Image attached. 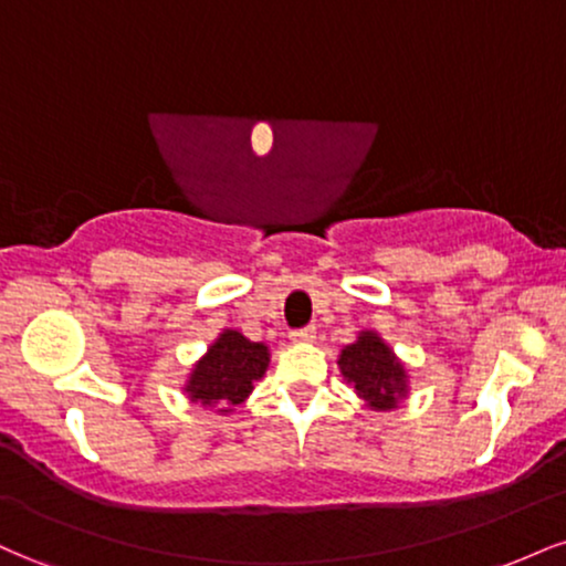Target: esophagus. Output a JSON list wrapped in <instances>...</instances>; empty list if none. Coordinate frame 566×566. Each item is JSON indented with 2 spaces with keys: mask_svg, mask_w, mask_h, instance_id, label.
Here are the masks:
<instances>
[{
  "mask_svg": "<svg viewBox=\"0 0 566 566\" xmlns=\"http://www.w3.org/2000/svg\"><path fill=\"white\" fill-rule=\"evenodd\" d=\"M290 340L292 343H314L316 340V327L295 329V333H290Z\"/></svg>",
  "mask_w": 566,
  "mask_h": 566,
  "instance_id": "obj_1",
  "label": "esophagus"
}]
</instances>
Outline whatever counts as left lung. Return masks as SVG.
<instances>
[{"label": "left lung", "instance_id": "obj_1", "mask_svg": "<svg viewBox=\"0 0 566 566\" xmlns=\"http://www.w3.org/2000/svg\"><path fill=\"white\" fill-rule=\"evenodd\" d=\"M343 380L375 412L396 409L409 394V375L399 356L375 329H361L337 356Z\"/></svg>", "mask_w": 566, "mask_h": 566}]
</instances>
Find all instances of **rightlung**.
<instances>
[{
  "label": "right lung",
  "mask_w": 566,
  "mask_h": 566,
  "mask_svg": "<svg viewBox=\"0 0 566 566\" xmlns=\"http://www.w3.org/2000/svg\"><path fill=\"white\" fill-rule=\"evenodd\" d=\"M269 361L265 343H252L239 329H223L191 367L184 391L193 405L229 415L252 394V382L263 378Z\"/></svg>",
  "instance_id": "obj_1"
}]
</instances>
